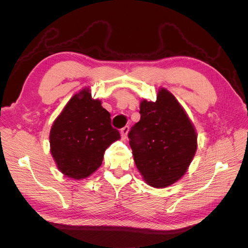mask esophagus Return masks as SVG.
<instances>
[{"label":"esophagus","instance_id":"obj_1","mask_svg":"<svg viewBox=\"0 0 248 248\" xmlns=\"http://www.w3.org/2000/svg\"><path fill=\"white\" fill-rule=\"evenodd\" d=\"M128 131H129V127L128 126H125V127H123V128L121 129V137H122L123 140L126 139L127 133H128Z\"/></svg>","mask_w":248,"mask_h":248}]
</instances>
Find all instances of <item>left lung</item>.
Segmentation results:
<instances>
[{
	"label": "left lung",
	"mask_w": 248,
	"mask_h": 248,
	"mask_svg": "<svg viewBox=\"0 0 248 248\" xmlns=\"http://www.w3.org/2000/svg\"><path fill=\"white\" fill-rule=\"evenodd\" d=\"M140 121L128 138L136 166L144 181L166 188L188 170L198 148V133L185 109L166 88L156 101L142 99Z\"/></svg>",
	"instance_id": "left-lung-1"
}]
</instances>
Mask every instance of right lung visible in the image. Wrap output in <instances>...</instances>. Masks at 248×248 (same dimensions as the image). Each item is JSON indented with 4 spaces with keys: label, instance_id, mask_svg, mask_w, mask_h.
<instances>
[{
    "label": "right lung",
    "instance_id": "1",
    "mask_svg": "<svg viewBox=\"0 0 248 248\" xmlns=\"http://www.w3.org/2000/svg\"><path fill=\"white\" fill-rule=\"evenodd\" d=\"M120 140L110 114L85 87L74 94L49 131L50 154L58 170L73 180L91 176L101 166L104 151Z\"/></svg>",
    "mask_w": 248,
    "mask_h": 248
}]
</instances>
